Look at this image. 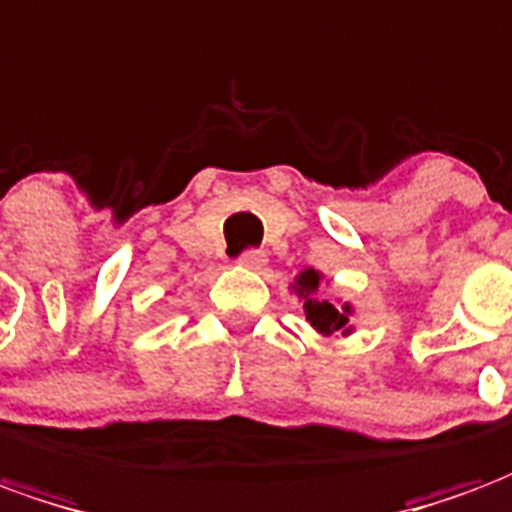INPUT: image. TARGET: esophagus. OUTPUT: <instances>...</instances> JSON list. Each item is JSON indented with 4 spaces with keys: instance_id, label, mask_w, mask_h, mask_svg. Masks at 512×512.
<instances>
[{
    "instance_id": "1",
    "label": "esophagus",
    "mask_w": 512,
    "mask_h": 512,
    "mask_svg": "<svg viewBox=\"0 0 512 512\" xmlns=\"http://www.w3.org/2000/svg\"><path fill=\"white\" fill-rule=\"evenodd\" d=\"M238 263L246 268H263L266 266V252H263V249H244V252L238 255Z\"/></svg>"
}]
</instances>
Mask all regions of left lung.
I'll list each match as a JSON object with an SVG mask.
<instances>
[{
  "label": "left lung",
  "instance_id": "left-lung-1",
  "mask_svg": "<svg viewBox=\"0 0 512 512\" xmlns=\"http://www.w3.org/2000/svg\"><path fill=\"white\" fill-rule=\"evenodd\" d=\"M317 285H320V274H317L314 268H306L304 274L298 276V287H295L298 293L304 295V309L306 317H309V323L323 333L342 331L344 323H347V306L339 312V309L333 304H328V301H317V298H314Z\"/></svg>",
  "mask_w": 512,
  "mask_h": 512
}]
</instances>
